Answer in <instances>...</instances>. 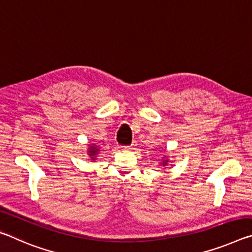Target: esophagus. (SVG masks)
Masks as SVG:
<instances>
[{
  "label": "esophagus",
  "instance_id": "esophagus-1",
  "mask_svg": "<svg viewBox=\"0 0 252 252\" xmlns=\"http://www.w3.org/2000/svg\"><path fill=\"white\" fill-rule=\"evenodd\" d=\"M136 146H138V144H136V142L135 141H133L132 142L129 147H126V149H129V150H133V149H135L136 148Z\"/></svg>",
  "mask_w": 252,
  "mask_h": 252
}]
</instances>
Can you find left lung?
Returning <instances> with one entry per match:
<instances>
[{
  "label": "left lung",
  "mask_w": 252,
  "mask_h": 252,
  "mask_svg": "<svg viewBox=\"0 0 252 252\" xmlns=\"http://www.w3.org/2000/svg\"><path fill=\"white\" fill-rule=\"evenodd\" d=\"M169 159H168V157L167 156H163V159L161 160V163H160V165H162V167H165V165H168V163H169Z\"/></svg>",
  "instance_id": "1"
}]
</instances>
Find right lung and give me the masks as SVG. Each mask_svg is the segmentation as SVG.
<instances>
[{
    "instance_id": "right-lung-1",
    "label": "right lung",
    "mask_w": 252,
    "mask_h": 252,
    "mask_svg": "<svg viewBox=\"0 0 252 252\" xmlns=\"http://www.w3.org/2000/svg\"><path fill=\"white\" fill-rule=\"evenodd\" d=\"M99 152H100V147L99 146H96V144H93V143L89 144V147H88V156H89V158H90L92 161H95L96 160V156L99 155Z\"/></svg>"
}]
</instances>
